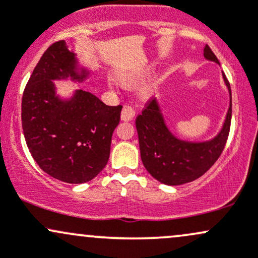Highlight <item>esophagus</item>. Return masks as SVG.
<instances>
[{
	"mask_svg": "<svg viewBox=\"0 0 258 258\" xmlns=\"http://www.w3.org/2000/svg\"><path fill=\"white\" fill-rule=\"evenodd\" d=\"M135 117V110H133L132 106L125 105L121 111V120L123 121H131Z\"/></svg>",
	"mask_w": 258,
	"mask_h": 258,
	"instance_id": "1",
	"label": "esophagus"
}]
</instances>
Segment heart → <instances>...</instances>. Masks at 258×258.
Wrapping results in <instances>:
<instances>
[{
  "label": "heart",
  "mask_w": 258,
  "mask_h": 258,
  "mask_svg": "<svg viewBox=\"0 0 258 258\" xmlns=\"http://www.w3.org/2000/svg\"><path fill=\"white\" fill-rule=\"evenodd\" d=\"M138 75H141V73L139 74H125V75H121V82H122L123 85L126 86H130V85H133L136 82V80H137ZM154 92V86L153 85H149L147 86L146 88L143 90V94L144 96H150Z\"/></svg>",
  "instance_id": "1"
}]
</instances>
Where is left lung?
<instances>
[{
  "instance_id": "left-lung-1",
  "label": "left lung",
  "mask_w": 258,
  "mask_h": 258,
  "mask_svg": "<svg viewBox=\"0 0 258 258\" xmlns=\"http://www.w3.org/2000/svg\"><path fill=\"white\" fill-rule=\"evenodd\" d=\"M207 60L220 64L209 46L204 48ZM229 92V108L218 135L210 141L189 142L177 138L168 130L156 99L148 102L136 119L139 150L144 167L155 179L167 185H179L199 178L211 168L223 152L232 120V92L223 73Z\"/></svg>"
}]
</instances>
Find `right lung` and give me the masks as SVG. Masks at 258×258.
<instances>
[{"instance_id": "1", "label": "right lung", "mask_w": 258, "mask_h": 258, "mask_svg": "<svg viewBox=\"0 0 258 258\" xmlns=\"http://www.w3.org/2000/svg\"><path fill=\"white\" fill-rule=\"evenodd\" d=\"M88 75L65 41H58L43 53L23 93L22 125L31 156L47 174L73 184L93 179L108 164L122 109L84 90L69 99L57 96L54 80L82 82Z\"/></svg>"}]
</instances>
